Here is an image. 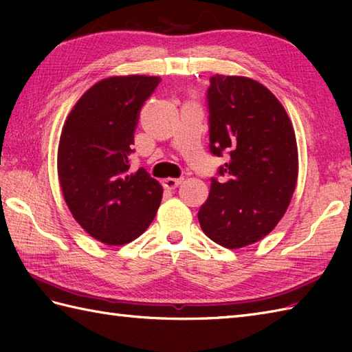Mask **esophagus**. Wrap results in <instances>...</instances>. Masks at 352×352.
<instances>
[{
  "mask_svg": "<svg viewBox=\"0 0 352 352\" xmlns=\"http://www.w3.org/2000/svg\"><path fill=\"white\" fill-rule=\"evenodd\" d=\"M182 182L183 178H166V180H163V186L166 189H175L182 184Z\"/></svg>",
  "mask_w": 352,
  "mask_h": 352,
  "instance_id": "esophagus-1",
  "label": "esophagus"
}]
</instances>
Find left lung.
<instances>
[{"label":"left lung","instance_id":"8db88e82","mask_svg":"<svg viewBox=\"0 0 352 352\" xmlns=\"http://www.w3.org/2000/svg\"><path fill=\"white\" fill-rule=\"evenodd\" d=\"M210 153L228 162L198 212L206 236L234 250L271 233L298 178L295 131L271 91L246 77L216 74L207 89Z\"/></svg>","mask_w":352,"mask_h":352}]
</instances>
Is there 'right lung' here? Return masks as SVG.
Masks as SVG:
<instances>
[{
  "label": "right lung",
  "mask_w": 352,
  "mask_h": 352,
  "mask_svg": "<svg viewBox=\"0 0 352 352\" xmlns=\"http://www.w3.org/2000/svg\"><path fill=\"white\" fill-rule=\"evenodd\" d=\"M159 77H110L94 85L63 125L57 169L66 204L86 233L106 245L138 239L163 189L144 168L130 170L134 130Z\"/></svg>",
  "instance_id": "1"
}]
</instances>
